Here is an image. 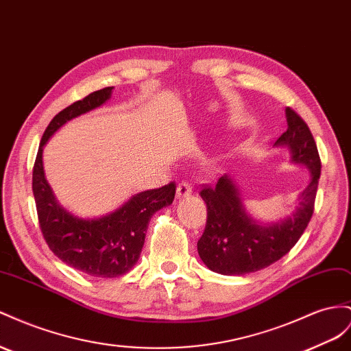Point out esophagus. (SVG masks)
<instances>
[{
  "instance_id": "esophagus-1",
  "label": "esophagus",
  "mask_w": 351,
  "mask_h": 351,
  "mask_svg": "<svg viewBox=\"0 0 351 351\" xmlns=\"http://www.w3.org/2000/svg\"><path fill=\"white\" fill-rule=\"evenodd\" d=\"M192 184L189 182H180L177 186V197H184L192 193Z\"/></svg>"
}]
</instances>
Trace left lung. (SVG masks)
Returning <instances> with one entry per match:
<instances>
[{
  "label": "left lung",
  "instance_id": "1",
  "mask_svg": "<svg viewBox=\"0 0 351 351\" xmlns=\"http://www.w3.org/2000/svg\"><path fill=\"white\" fill-rule=\"evenodd\" d=\"M287 121L288 130L276 145L288 146L292 159L311 173L300 206L289 219L264 226L245 213L229 176L220 177L214 186L202 184L199 195L206 204V224L197 241V252L213 271L232 276L269 267L293 248L311 220L322 168L317 146L304 119L291 108H287Z\"/></svg>",
  "mask_w": 351,
  "mask_h": 351
}]
</instances>
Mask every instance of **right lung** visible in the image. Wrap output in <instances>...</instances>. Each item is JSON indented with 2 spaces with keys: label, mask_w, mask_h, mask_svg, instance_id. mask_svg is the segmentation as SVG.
Returning a JSON list of instances; mask_svg holds the SVG:
<instances>
[{
  "label": "right lung",
  "mask_w": 351,
  "mask_h": 351,
  "mask_svg": "<svg viewBox=\"0 0 351 351\" xmlns=\"http://www.w3.org/2000/svg\"><path fill=\"white\" fill-rule=\"evenodd\" d=\"M106 87L60 110L45 128L32 171L38 223L49 248L68 266L94 278H118L128 273L143 250L147 224L158 210L173 204L176 183L132 196L115 213L81 220L66 213L54 199L43 169V147L63 124L101 106L112 93Z\"/></svg>",
  "instance_id": "right-lung-1"
}]
</instances>
